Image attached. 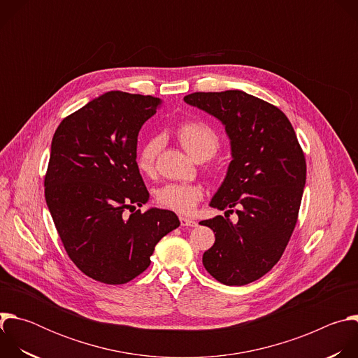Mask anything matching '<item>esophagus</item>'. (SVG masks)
I'll list each match as a JSON object with an SVG mask.
<instances>
[{
	"instance_id": "obj_1",
	"label": "esophagus",
	"mask_w": 358,
	"mask_h": 358,
	"mask_svg": "<svg viewBox=\"0 0 358 358\" xmlns=\"http://www.w3.org/2000/svg\"><path fill=\"white\" fill-rule=\"evenodd\" d=\"M180 222H181V227H189V228H195V227L198 225L196 221L189 220V218H185V217H181V218H180Z\"/></svg>"
}]
</instances>
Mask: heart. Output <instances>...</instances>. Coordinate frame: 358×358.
<instances>
[{"label": "heart", "instance_id": "heart-1", "mask_svg": "<svg viewBox=\"0 0 358 358\" xmlns=\"http://www.w3.org/2000/svg\"><path fill=\"white\" fill-rule=\"evenodd\" d=\"M174 136L181 147L195 162L211 160L221 147V141L215 130L203 122L187 120L180 123ZM160 140L148 138L137 155V169L144 176H151L156 169ZM203 196V188L198 184H166L159 188L156 199L159 206L178 214H189Z\"/></svg>", "mask_w": 358, "mask_h": 358}]
</instances>
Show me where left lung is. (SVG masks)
Masks as SVG:
<instances>
[{
    "label": "left lung",
    "mask_w": 358,
    "mask_h": 358,
    "mask_svg": "<svg viewBox=\"0 0 358 358\" xmlns=\"http://www.w3.org/2000/svg\"><path fill=\"white\" fill-rule=\"evenodd\" d=\"M188 105L222 122L232 162L210 206L225 210L202 221L215 243L202 264L218 282L243 286L268 273L282 258L297 222L306 182V159L286 115L242 90L195 92ZM236 208L238 221L229 214Z\"/></svg>",
    "instance_id": "1"
}]
</instances>
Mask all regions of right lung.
<instances>
[{
    "label": "right lung",
    "mask_w": 358,
    "mask_h": 358,
    "mask_svg": "<svg viewBox=\"0 0 358 358\" xmlns=\"http://www.w3.org/2000/svg\"><path fill=\"white\" fill-rule=\"evenodd\" d=\"M159 105L152 96L108 92L66 116L50 144L46 206L71 261L97 282L123 285L143 273L157 242L180 225L169 210L132 213L150 196L137 136Z\"/></svg>",
    "instance_id": "right-lung-1"
}]
</instances>
